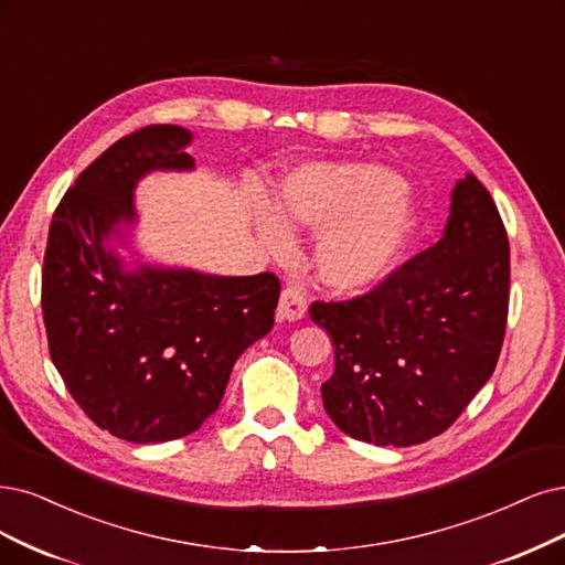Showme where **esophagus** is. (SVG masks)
Returning a JSON list of instances; mask_svg holds the SVG:
<instances>
[{
	"mask_svg": "<svg viewBox=\"0 0 565 565\" xmlns=\"http://www.w3.org/2000/svg\"><path fill=\"white\" fill-rule=\"evenodd\" d=\"M307 311V302L302 298L300 290L296 288H286L281 298H279V307H277V317L281 321H300Z\"/></svg>",
	"mask_w": 565,
	"mask_h": 565,
	"instance_id": "obj_1",
	"label": "esophagus"
}]
</instances>
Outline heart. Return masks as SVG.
Masks as SVG:
<instances>
[{
    "instance_id": "b5f03b06",
    "label": "heart",
    "mask_w": 565,
    "mask_h": 565,
    "mask_svg": "<svg viewBox=\"0 0 565 565\" xmlns=\"http://www.w3.org/2000/svg\"><path fill=\"white\" fill-rule=\"evenodd\" d=\"M250 225L269 258L286 260L296 235H317L311 267L332 294L377 286L414 230L401 177L377 162H307L279 179L275 206L256 200Z\"/></svg>"
}]
</instances>
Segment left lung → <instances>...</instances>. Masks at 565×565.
I'll list each match as a JSON object with an SVG mask.
<instances>
[{
    "label": "left lung",
    "mask_w": 565,
    "mask_h": 565,
    "mask_svg": "<svg viewBox=\"0 0 565 565\" xmlns=\"http://www.w3.org/2000/svg\"><path fill=\"white\" fill-rule=\"evenodd\" d=\"M508 300L505 225L468 172L451 191L440 242L367 296L311 305L335 347V372L321 386L332 424L377 447L445 433L493 374Z\"/></svg>",
    "instance_id": "left-lung-1"
}]
</instances>
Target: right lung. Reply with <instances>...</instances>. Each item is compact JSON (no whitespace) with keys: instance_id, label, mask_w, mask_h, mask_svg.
Wrapping results in <instances>:
<instances>
[{"instance_id":"1","label":"right lung","mask_w":565,"mask_h":565,"mask_svg":"<svg viewBox=\"0 0 565 565\" xmlns=\"http://www.w3.org/2000/svg\"><path fill=\"white\" fill-rule=\"evenodd\" d=\"M193 132L149 125L109 146L57 204L41 275L49 351L72 398L120 440L198 430L242 353L275 326V275L221 277L135 258V191L193 172ZM131 250V260L119 248Z\"/></svg>"}]
</instances>
